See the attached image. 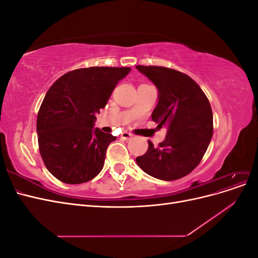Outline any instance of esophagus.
<instances>
[{
    "label": "esophagus",
    "instance_id": "34e87169",
    "mask_svg": "<svg viewBox=\"0 0 258 258\" xmlns=\"http://www.w3.org/2000/svg\"><path fill=\"white\" fill-rule=\"evenodd\" d=\"M120 137H121V139H123V140H129V139L132 138V135L129 134L128 131H123V132H121Z\"/></svg>",
    "mask_w": 258,
    "mask_h": 258
}]
</instances>
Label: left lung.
I'll use <instances>...</instances> for the list:
<instances>
[{
	"label": "left lung",
	"instance_id": "obj_1",
	"mask_svg": "<svg viewBox=\"0 0 258 258\" xmlns=\"http://www.w3.org/2000/svg\"><path fill=\"white\" fill-rule=\"evenodd\" d=\"M158 89L152 119L167 126L165 141L137 157L145 173L163 181L181 178L196 168L213 136V114L205 92L188 75L165 67H136Z\"/></svg>",
	"mask_w": 258,
	"mask_h": 258
}]
</instances>
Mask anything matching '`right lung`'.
<instances>
[{"label": "right lung", "mask_w": 258, "mask_h": 258, "mask_svg": "<svg viewBox=\"0 0 258 258\" xmlns=\"http://www.w3.org/2000/svg\"><path fill=\"white\" fill-rule=\"evenodd\" d=\"M130 68L91 67L62 75L46 93L37 114L38 148L49 172L67 184H82L102 170L116 137L93 128L117 83Z\"/></svg>", "instance_id": "1"}]
</instances>
